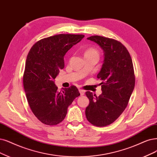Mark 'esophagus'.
Instances as JSON below:
<instances>
[{"label":"esophagus","instance_id":"esophagus-1","mask_svg":"<svg viewBox=\"0 0 157 157\" xmlns=\"http://www.w3.org/2000/svg\"><path fill=\"white\" fill-rule=\"evenodd\" d=\"M79 93H80L81 96L84 95V90H82V89H79Z\"/></svg>","mask_w":157,"mask_h":157}]
</instances>
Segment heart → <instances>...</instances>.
<instances>
[{
    "mask_svg": "<svg viewBox=\"0 0 157 157\" xmlns=\"http://www.w3.org/2000/svg\"><path fill=\"white\" fill-rule=\"evenodd\" d=\"M99 56V52L94 48H89L86 49L84 53V56Z\"/></svg>",
    "mask_w": 157,
    "mask_h": 157,
    "instance_id": "1",
    "label": "heart"
}]
</instances>
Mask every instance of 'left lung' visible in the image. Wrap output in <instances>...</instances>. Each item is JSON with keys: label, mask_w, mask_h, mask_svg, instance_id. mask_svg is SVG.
<instances>
[{"label": "left lung", "mask_w": 157, "mask_h": 157, "mask_svg": "<svg viewBox=\"0 0 157 157\" xmlns=\"http://www.w3.org/2000/svg\"><path fill=\"white\" fill-rule=\"evenodd\" d=\"M99 45L104 52V60L97 78L102 81L99 96L86 92L89 105L85 109L87 120L97 127L113 123L124 112L135 85L131 57L118 40L94 36L87 38Z\"/></svg>", "instance_id": "obj_1"}]
</instances>
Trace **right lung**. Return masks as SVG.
<instances>
[{"label": "right lung", "mask_w": 157, "mask_h": 157, "mask_svg": "<svg viewBox=\"0 0 157 157\" xmlns=\"http://www.w3.org/2000/svg\"><path fill=\"white\" fill-rule=\"evenodd\" d=\"M84 35L59 34L39 40L27 56L23 85L29 105L43 124L55 125L65 119L67 109L80 94L72 85L57 91L54 79L65 67L64 56Z\"/></svg>", "instance_id": "obj_1"}]
</instances>
